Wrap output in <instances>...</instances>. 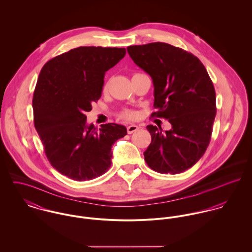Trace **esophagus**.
Masks as SVG:
<instances>
[{
	"label": "esophagus",
	"instance_id": "esophagus-1",
	"mask_svg": "<svg viewBox=\"0 0 252 252\" xmlns=\"http://www.w3.org/2000/svg\"><path fill=\"white\" fill-rule=\"evenodd\" d=\"M139 129H140L139 126H137L135 124H132V125H129L127 127V132H128V134H133V133L137 132Z\"/></svg>",
	"mask_w": 252,
	"mask_h": 252
}]
</instances>
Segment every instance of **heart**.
I'll return each mask as SVG.
<instances>
[{
  "label": "heart",
  "mask_w": 252,
  "mask_h": 252,
  "mask_svg": "<svg viewBox=\"0 0 252 252\" xmlns=\"http://www.w3.org/2000/svg\"><path fill=\"white\" fill-rule=\"evenodd\" d=\"M120 116L124 119H134L137 117V112L131 109H124L121 113Z\"/></svg>",
  "instance_id": "heart-1"
}]
</instances>
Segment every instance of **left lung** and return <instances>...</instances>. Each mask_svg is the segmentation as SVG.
I'll use <instances>...</instances> for the list:
<instances>
[{
  "mask_svg": "<svg viewBox=\"0 0 252 252\" xmlns=\"http://www.w3.org/2000/svg\"><path fill=\"white\" fill-rule=\"evenodd\" d=\"M137 66L154 86L151 116L163 117L172 129L148 125L151 143L144 152L149 168L161 174H180L195 165L209 146L216 114V91L202 62L165 42L128 46Z\"/></svg>",
  "mask_w": 252,
  "mask_h": 252,
  "instance_id": "1",
  "label": "left lung"
}]
</instances>
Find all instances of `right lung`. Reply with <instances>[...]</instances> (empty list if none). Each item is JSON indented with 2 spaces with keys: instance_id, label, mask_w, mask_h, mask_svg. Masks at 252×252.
Listing matches in <instances>:
<instances>
[{
  "instance_id": "add662e5",
  "label": "right lung",
  "mask_w": 252,
  "mask_h": 252,
  "mask_svg": "<svg viewBox=\"0 0 252 252\" xmlns=\"http://www.w3.org/2000/svg\"><path fill=\"white\" fill-rule=\"evenodd\" d=\"M125 48L79 46L49 60L39 72L33 97L34 123L45 155L60 174L77 181L105 174L111 147L127 135L123 125L87 124L85 113L102 96L106 72Z\"/></svg>"
}]
</instances>
